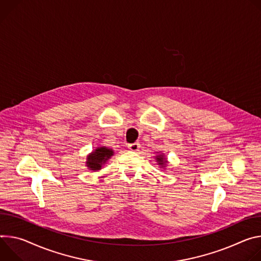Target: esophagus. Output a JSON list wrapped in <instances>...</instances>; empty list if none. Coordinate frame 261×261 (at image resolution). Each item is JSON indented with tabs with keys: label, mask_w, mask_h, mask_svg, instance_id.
<instances>
[{
	"label": "esophagus",
	"mask_w": 261,
	"mask_h": 261,
	"mask_svg": "<svg viewBox=\"0 0 261 261\" xmlns=\"http://www.w3.org/2000/svg\"><path fill=\"white\" fill-rule=\"evenodd\" d=\"M140 147H141V145H140V143H138V142H135V143L129 144V145H128V148L132 151H138L140 149Z\"/></svg>",
	"instance_id": "obj_1"
}]
</instances>
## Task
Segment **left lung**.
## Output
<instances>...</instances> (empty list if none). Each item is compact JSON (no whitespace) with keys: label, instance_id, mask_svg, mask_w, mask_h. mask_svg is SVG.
<instances>
[{"label":"left lung","instance_id":"obj_1","mask_svg":"<svg viewBox=\"0 0 261 261\" xmlns=\"http://www.w3.org/2000/svg\"><path fill=\"white\" fill-rule=\"evenodd\" d=\"M156 160H158V162H160V163H159L160 165H165V164H166V161H165V159H164L163 155H158V156H156Z\"/></svg>","mask_w":261,"mask_h":261}]
</instances>
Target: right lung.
I'll use <instances>...</instances> for the list:
<instances>
[{
	"instance_id": "right-lung-1",
	"label": "right lung",
	"mask_w": 261,
	"mask_h": 261,
	"mask_svg": "<svg viewBox=\"0 0 261 261\" xmlns=\"http://www.w3.org/2000/svg\"><path fill=\"white\" fill-rule=\"evenodd\" d=\"M112 155H113L112 149H109L106 147H99L87 158V167L90 168L91 170H99L101 169L102 164H105L107 160H109Z\"/></svg>"
}]
</instances>
